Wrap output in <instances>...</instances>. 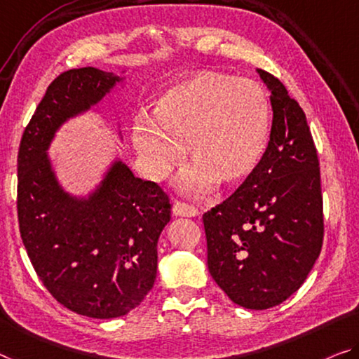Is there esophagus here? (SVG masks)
<instances>
[{
  "label": "esophagus",
  "instance_id": "1",
  "mask_svg": "<svg viewBox=\"0 0 359 359\" xmlns=\"http://www.w3.org/2000/svg\"><path fill=\"white\" fill-rule=\"evenodd\" d=\"M173 213L176 215V217H197L201 212H198L197 207L191 205V203L176 201L173 203Z\"/></svg>",
  "mask_w": 359,
  "mask_h": 359
}]
</instances>
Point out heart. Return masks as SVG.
<instances>
[{"instance_id": "1", "label": "heart", "mask_w": 359, "mask_h": 359, "mask_svg": "<svg viewBox=\"0 0 359 359\" xmlns=\"http://www.w3.org/2000/svg\"><path fill=\"white\" fill-rule=\"evenodd\" d=\"M269 123V97L257 81L197 74L170 88L154 106L152 118H135L131 141L151 178H162L181 161L186 142L194 163L180 187L203 194L219 180L237 183L257 168Z\"/></svg>"}]
</instances>
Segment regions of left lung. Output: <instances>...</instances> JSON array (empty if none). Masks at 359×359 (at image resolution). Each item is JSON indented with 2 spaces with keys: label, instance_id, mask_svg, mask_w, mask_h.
I'll list each match as a JSON object with an SVG mask.
<instances>
[{
  "label": "left lung",
  "instance_id": "1",
  "mask_svg": "<svg viewBox=\"0 0 359 359\" xmlns=\"http://www.w3.org/2000/svg\"><path fill=\"white\" fill-rule=\"evenodd\" d=\"M258 74L271 91L268 147L244 183L202 217L208 271L249 310L273 308L299 290L324 237L321 173L305 112L280 80Z\"/></svg>",
  "mask_w": 359,
  "mask_h": 359
}]
</instances>
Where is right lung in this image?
Wrapping results in <instances>:
<instances>
[{"label": "right lung", "mask_w": 359, "mask_h": 359, "mask_svg": "<svg viewBox=\"0 0 359 359\" xmlns=\"http://www.w3.org/2000/svg\"><path fill=\"white\" fill-rule=\"evenodd\" d=\"M118 81L95 67L57 75L32 115L18 154V219L38 278L60 305L88 318L123 316L144 300L157 274V241L172 218L161 186L115 162L90 198L57 184L46 149L72 115Z\"/></svg>", "instance_id": "1"}]
</instances>
